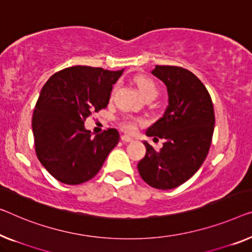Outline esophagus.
Listing matches in <instances>:
<instances>
[{
	"mask_svg": "<svg viewBox=\"0 0 252 252\" xmlns=\"http://www.w3.org/2000/svg\"><path fill=\"white\" fill-rule=\"evenodd\" d=\"M121 140H122L123 142H131V141H133V139L131 138L130 136H127V134H122V136H121Z\"/></svg>",
	"mask_w": 252,
	"mask_h": 252,
	"instance_id": "1",
	"label": "esophagus"
}]
</instances>
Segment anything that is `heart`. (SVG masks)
I'll return each instance as SVG.
<instances>
[{"label": "heart", "instance_id": "obj_1", "mask_svg": "<svg viewBox=\"0 0 252 252\" xmlns=\"http://www.w3.org/2000/svg\"><path fill=\"white\" fill-rule=\"evenodd\" d=\"M134 80H136L139 92L142 94V96H144L145 98H147L149 96H154V97L157 96V94H158V89H157L155 82H154L152 79H149L145 76H137ZM114 90L115 88L113 89L112 94L114 93ZM138 122H139V119L133 118V116H126V118L123 119L122 126L123 129H126V131H132Z\"/></svg>", "mask_w": 252, "mask_h": 252}]
</instances>
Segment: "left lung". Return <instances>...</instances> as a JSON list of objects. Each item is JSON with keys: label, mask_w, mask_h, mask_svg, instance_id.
Masks as SVG:
<instances>
[{"label": "left lung", "mask_w": 252, "mask_h": 252, "mask_svg": "<svg viewBox=\"0 0 252 252\" xmlns=\"http://www.w3.org/2000/svg\"><path fill=\"white\" fill-rule=\"evenodd\" d=\"M152 73L166 86L168 106L146 134L165 142L157 152L144 141L146 155L138 171L150 187L174 189L196 173L207 157L215 126L214 106L208 90L191 71L156 65Z\"/></svg>", "instance_id": "left-lung-1"}]
</instances>
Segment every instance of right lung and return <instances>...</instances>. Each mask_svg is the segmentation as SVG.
Instances as JSON below:
<instances>
[{
	"instance_id": "right-lung-1",
	"label": "right lung",
	"mask_w": 252,
	"mask_h": 252,
	"mask_svg": "<svg viewBox=\"0 0 252 252\" xmlns=\"http://www.w3.org/2000/svg\"><path fill=\"white\" fill-rule=\"evenodd\" d=\"M123 70L76 65L54 73L40 90L32 115L36 155L52 176L76 186L93 179L118 145L116 129L92 137L85 121L107 106Z\"/></svg>"
}]
</instances>
